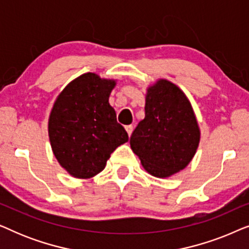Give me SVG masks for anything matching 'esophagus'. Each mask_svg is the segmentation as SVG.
Wrapping results in <instances>:
<instances>
[{
  "label": "esophagus",
  "instance_id": "34e87169",
  "mask_svg": "<svg viewBox=\"0 0 249 249\" xmlns=\"http://www.w3.org/2000/svg\"><path fill=\"white\" fill-rule=\"evenodd\" d=\"M124 128H125V131L128 132V135L130 136L132 134V130H134V127H132L131 124H129V125H125Z\"/></svg>",
  "mask_w": 249,
  "mask_h": 249
}]
</instances>
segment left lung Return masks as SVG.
<instances>
[{
    "instance_id": "1",
    "label": "left lung",
    "mask_w": 249,
    "mask_h": 249,
    "mask_svg": "<svg viewBox=\"0 0 249 249\" xmlns=\"http://www.w3.org/2000/svg\"><path fill=\"white\" fill-rule=\"evenodd\" d=\"M199 141L198 122L182 89L163 78L149 85L145 118L130 137V147L142 168L156 178H169L189 164Z\"/></svg>"
}]
</instances>
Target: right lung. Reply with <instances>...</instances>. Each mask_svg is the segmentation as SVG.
Masks as SVG:
<instances>
[{
  "mask_svg": "<svg viewBox=\"0 0 249 249\" xmlns=\"http://www.w3.org/2000/svg\"><path fill=\"white\" fill-rule=\"evenodd\" d=\"M115 79L87 72L57 95L49 117L51 147L59 164L78 179L102 172L115 148L129 141L108 97Z\"/></svg>",
  "mask_w": 249,
  "mask_h": 249,
  "instance_id": "add662e5",
  "label": "right lung"
}]
</instances>
